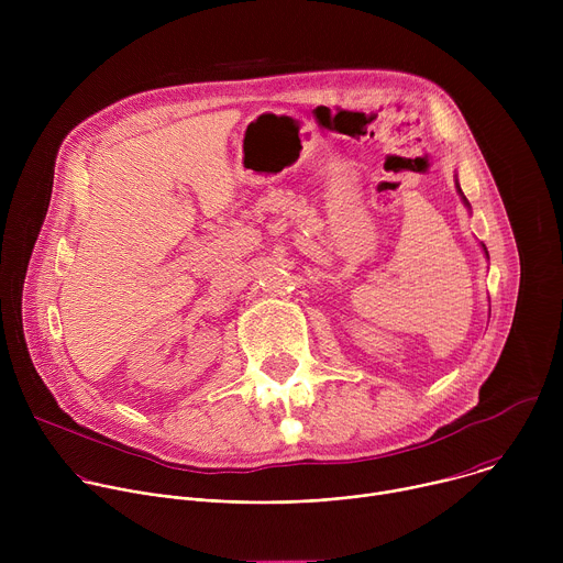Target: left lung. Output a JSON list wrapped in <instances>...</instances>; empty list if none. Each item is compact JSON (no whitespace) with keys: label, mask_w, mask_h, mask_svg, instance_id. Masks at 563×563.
I'll use <instances>...</instances> for the list:
<instances>
[{"label":"left lung","mask_w":563,"mask_h":563,"mask_svg":"<svg viewBox=\"0 0 563 563\" xmlns=\"http://www.w3.org/2000/svg\"><path fill=\"white\" fill-rule=\"evenodd\" d=\"M456 189H459V194H461V187H459V185H456ZM461 196H463V194H461ZM463 200H465V196H463ZM465 205H467V200H465ZM467 207H470V205H467ZM484 250H486V247H484ZM486 254H488V252H486Z\"/></svg>","instance_id":"left-lung-1"}]
</instances>
